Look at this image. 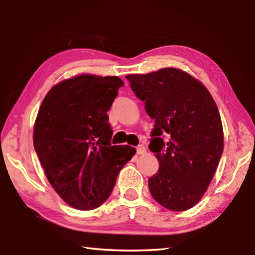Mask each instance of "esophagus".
I'll return each instance as SVG.
<instances>
[{
	"label": "esophagus",
	"instance_id": "34e87169",
	"mask_svg": "<svg viewBox=\"0 0 255 255\" xmlns=\"http://www.w3.org/2000/svg\"><path fill=\"white\" fill-rule=\"evenodd\" d=\"M146 153V147L144 145H139L137 146V154L138 155H143Z\"/></svg>",
	"mask_w": 255,
	"mask_h": 255
}]
</instances>
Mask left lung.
Masks as SVG:
<instances>
[{"label": "left lung", "mask_w": 255, "mask_h": 255, "mask_svg": "<svg viewBox=\"0 0 255 255\" xmlns=\"http://www.w3.org/2000/svg\"><path fill=\"white\" fill-rule=\"evenodd\" d=\"M126 79L155 120L149 149L158 171L148 179L150 195L173 211L192 208L208 189L224 149L217 105L206 86L174 67ZM168 139L164 142L161 135Z\"/></svg>", "instance_id": "obj_1"}]
</instances>
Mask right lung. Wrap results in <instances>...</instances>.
<instances>
[{
	"instance_id": "add662e5",
	"label": "right lung",
	"mask_w": 255,
	"mask_h": 255,
	"mask_svg": "<svg viewBox=\"0 0 255 255\" xmlns=\"http://www.w3.org/2000/svg\"><path fill=\"white\" fill-rule=\"evenodd\" d=\"M123 85L118 76H73L54 85L38 111L34 149L51 187L75 209L102 205L136 153L131 146L110 143L107 111Z\"/></svg>"
}]
</instances>
